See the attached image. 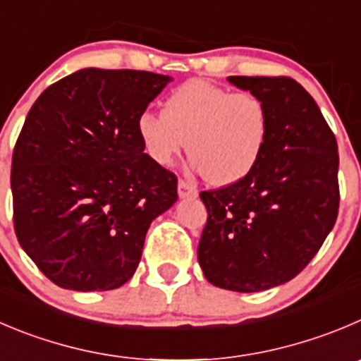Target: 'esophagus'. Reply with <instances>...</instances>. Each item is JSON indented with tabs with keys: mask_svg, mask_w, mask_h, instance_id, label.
<instances>
[{
	"mask_svg": "<svg viewBox=\"0 0 361 361\" xmlns=\"http://www.w3.org/2000/svg\"><path fill=\"white\" fill-rule=\"evenodd\" d=\"M178 197L180 198H195L198 195V190L195 184L188 183V180H178Z\"/></svg>",
	"mask_w": 361,
	"mask_h": 361,
	"instance_id": "1",
	"label": "esophagus"
}]
</instances>
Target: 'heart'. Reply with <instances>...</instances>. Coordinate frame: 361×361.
Instances as JSON below:
<instances>
[{"label":"heart","instance_id":"heart-1","mask_svg":"<svg viewBox=\"0 0 361 361\" xmlns=\"http://www.w3.org/2000/svg\"><path fill=\"white\" fill-rule=\"evenodd\" d=\"M269 131L262 99L207 81L193 80L175 88L163 113L143 111L136 133L147 156L168 166L188 145L190 166L214 186L245 178L259 163Z\"/></svg>","mask_w":361,"mask_h":361}]
</instances>
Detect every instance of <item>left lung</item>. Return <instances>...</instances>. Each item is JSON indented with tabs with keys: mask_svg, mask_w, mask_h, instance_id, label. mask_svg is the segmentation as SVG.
Wrapping results in <instances>:
<instances>
[{
	"mask_svg": "<svg viewBox=\"0 0 361 361\" xmlns=\"http://www.w3.org/2000/svg\"><path fill=\"white\" fill-rule=\"evenodd\" d=\"M262 99L269 131L245 178L202 191L207 225L198 264L219 289H273L307 267L338 214V147L314 97L290 78L230 75Z\"/></svg>",
	"mask_w": 361,
	"mask_h": 361,
	"instance_id": "8db88e82",
	"label": "left lung"
}]
</instances>
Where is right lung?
<instances>
[{
	"label": "right lung",
	"mask_w": 361,
	"mask_h": 361,
	"mask_svg": "<svg viewBox=\"0 0 361 361\" xmlns=\"http://www.w3.org/2000/svg\"><path fill=\"white\" fill-rule=\"evenodd\" d=\"M171 81L145 71L81 68L40 94L12 156L19 245L58 287L111 290L135 274L150 223L177 202L136 120Z\"/></svg>",
	"instance_id": "obj_1"
}]
</instances>
